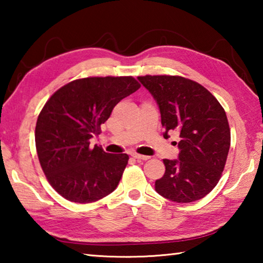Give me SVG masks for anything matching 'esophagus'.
Returning a JSON list of instances; mask_svg holds the SVG:
<instances>
[{
	"instance_id": "obj_1",
	"label": "esophagus",
	"mask_w": 263,
	"mask_h": 263,
	"mask_svg": "<svg viewBox=\"0 0 263 263\" xmlns=\"http://www.w3.org/2000/svg\"><path fill=\"white\" fill-rule=\"evenodd\" d=\"M131 155L137 160H148L149 159V157H147V155H141V154H138V153H132Z\"/></svg>"
}]
</instances>
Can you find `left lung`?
<instances>
[{
  "instance_id": "1",
  "label": "left lung",
  "mask_w": 263,
  "mask_h": 263,
  "mask_svg": "<svg viewBox=\"0 0 263 263\" xmlns=\"http://www.w3.org/2000/svg\"><path fill=\"white\" fill-rule=\"evenodd\" d=\"M159 105L163 137L176 131L179 158L166 166L155 191L176 203H190L217 185L228 159L231 132L225 110L208 89L193 80L171 75L139 77Z\"/></svg>"
}]
</instances>
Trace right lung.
<instances>
[{
  "instance_id": "obj_1",
  "label": "right lung",
  "mask_w": 263,
  "mask_h": 263,
  "mask_svg": "<svg viewBox=\"0 0 263 263\" xmlns=\"http://www.w3.org/2000/svg\"><path fill=\"white\" fill-rule=\"evenodd\" d=\"M140 88L132 77L86 78L61 87L44 105L35 148L47 181L75 203H91L117 188L128 155L106 153L90 139L119 101Z\"/></svg>"
}]
</instances>
